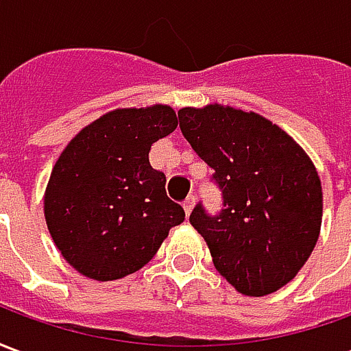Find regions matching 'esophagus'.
<instances>
[{"label": "esophagus", "mask_w": 351, "mask_h": 351, "mask_svg": "<svg viewBox=\"0 0 351 351\" xmlns=\"http://www.w3.org/2000/svg\"><path fill=\"white\" fill-rule=\"evenodd\" d=\"M193 206H195V197L190 195V197L184 201V210H186V216H190L191 210H193Z\"/></svg>", "instance_id": "obj_1"}]
</instances>
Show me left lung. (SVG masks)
<instances>
[{
	"label": "left lung",
	"instance_id": "obj_1",
	"mask_svg": "<svg viewBox=\"0 0 351 351\" xmlns=\"http://www.w3.org/2000/svg\"><path fill=\"white\" fill-rule=\"evenodd\" d=\"M178 118L223 195L218 216L201 205L190 216L216 271L248 297L278 291L306 263L322 228L324 193L308 154L252 110L213 103L180 108Z\"/></svg>",
	"mask_w": 351,
	"mask_h": 351
}]
</instances>
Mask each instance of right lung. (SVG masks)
Returning a JSON list of instances; mask_svg holds the SVG:
<instances>
[{"label":"right lung","instance_id":"right-lung-1","mask_svg":"<svg viewBox=\"0 0 351 351\" xmlns=\"http://www.w3.org/2000/svg\"><path fill=\"white\" fill-rule=\"evenodd\" d=\"M178 125L169 105L114 108L75 135L52 167L45 220L60 254L86 278L108 282L143 269L184 208L148 161Z\"/></svg>","mask_w":351,"mask_h":351}]
</instances>
